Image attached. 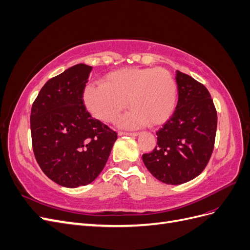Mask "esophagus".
Returning a JSON list of instances; mask_svg holds the SVG:
<instances>
[{"label":"esophagus","instance_id":"obj_1","mask_svg":"<svg viewBox=\"0 0 250 250\" xmlns=\"http://www.w3.org/2000/svg\"><path fill=\"white\" fill-rule=\"evenodd\" d=\"M140 133L139 132H125V131H120L119 135H130V137H138Z\"/></svg>","mask_w":250,"mask_h":250}]
</instances>
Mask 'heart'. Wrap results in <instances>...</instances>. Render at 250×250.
Wrapping results in <instances>:
<instances>
[{
    "instance_id": "heart-1",
    "label": "heart",
    "mask_w": 250,
    "mask_h": 250,
    "mask_svg": "<svg viewBox=\"0 0 250 250\" xmlns=\"http://www.w3.org/2000/svg\"><path fill=\"white\" fill-rule=\"evenodd\" d=\"M177 83L163 67H123L108 73L101 85H88L83 100L90 115L113 123L128 106L132 110L121 121L126 127L164 124L177 103Z\"/></svg>"
}]
</instances>
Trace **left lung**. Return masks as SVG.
I'll return each instance as SVG.
<instances>
[{"label":"left lung","instance_id":"obj_1","mask_svg":"<svg viewBox=\"0 0 250 250\" xmlns=\"http://www.w3.org/2000/svg\"><path fill=\"white\" fill-rule=\"evenodd\" d=\"M176 83V108L156 131L157 146L143 154L149 172L167 185L185 184L206 169L217 130V111L208 88L179 71Z\"/></svg>","mask_w":250,"mask_h":250}]
</instances>
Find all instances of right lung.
Instances as JSON below:
<instances>
[{
	"label": "right lung",
	"instance_id": "right-lung-1",
	"mask_svg": "<svg viewBox=\"0 0 250 250\" xmlns=\"http://www.w3.org/2000/svg\"><path fill=\"white\" fill-rule=\"evenodd\" d=\"M92 66L79 63L46 82L31 108L32 148L54 183L77 188L94 181L106 164L118 133L92 118L83 92Z\"/></svg>",
	"mask_w": 250,
	"mask_h": 250
}]
</instances>
